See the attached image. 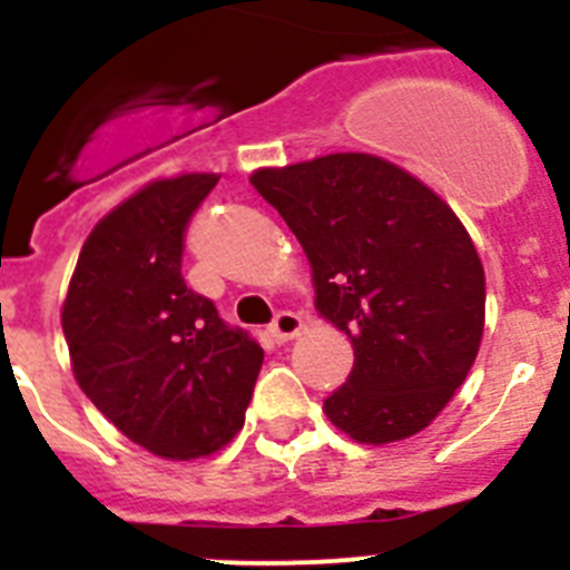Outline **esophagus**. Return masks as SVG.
I'll return each mask as SVG.
<instances>
[{"instance_id":"esophagus-1","label":"esophagus","mask_w":570,"mask_h":570,"mask_svg":"<svg viewBox=\"0 0 570 570\" xmlns=\"http://www.w3.org/2000/svg\"><path fill=\"white\" fill-rule=\"evenodd\" d=\"M302 331V316L294 314V311H279L271 322V334H274L276 342H291L294 336H299Z\"/></svg>"}]
</instances>
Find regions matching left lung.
<instances>
[{"mask_svg":"<svg viewBox=\"0 0 570 570\" xmlns=\"http://www.w3.org/2000/svg\"><path fill=\"white\" fill-rule=\"evenodd\" d=\"M250 185L308 256L316 311L354 345L325 416L365 445L420 434L465 382L485 328V271L460 216L371 154L259 168Z\"/></svg>","mask_w":570,"mask_h":570,"instance_id":"1","label":"left lung"}]
</instances>
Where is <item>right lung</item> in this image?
Wrapping results in <instances>:
<instances>
[{
  "instance_id": "obj_1",
  "label": "right lung",
  "mask_w": 570,
  "mask_h": 570,
  "mask_svg": "<svg viewBox=\"0 0 570 570\" xmlns=\"http://www.w3.org/2000/svg\"><path fill=\"white\" fill-rule=\"evenodd\" d=\"M216 174L156 179L85 239L62 305L88 400L163 460H199L239 434L262 347L185 285V228Z\"/></svg>"
}]
</instances>
